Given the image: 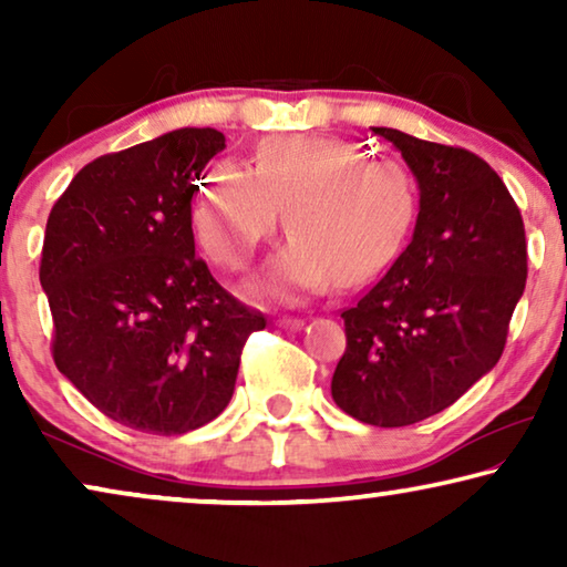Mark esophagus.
<instances>
[{
	"instance_id": "34e87169",
	"label": "esophagus",
	"mask_w": 567,
	"mask_h": 567,
	"mask_svg": "<svg viewBox=\"0 0 567 567\" xmlns=\"http://www.w3.org/2000/svg\"><path fill=\"white\" fill-rule=\"evenodd\" d=\"M276 324H278V328H284V330H301L307 322L301 320V317H278Z\"/></svg>"
}]
</instances>
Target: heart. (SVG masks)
Segmentation results:
<instances>
[{
  "label": "heart",
  "mask_w": 567,
  "mask_h": 567,
  "mask_svg": "<svg viewBox=\"0 0 567 567\" xmlns=\"http://www.w3.org/2000/svg\"><path fill=\"white\" fill-rule=\"evenodd\" d=\"M193 224L200 245L227 268H245L274 235L281 208L286 243L255 291L299 299L332 278L353 286L390 266L415 219V183L400 162L363 159L332 136H274L243 173L216 167Z\"/></svg>",
  "instance_id": "obj_1"
}]
</instances>
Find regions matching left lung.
Returning <instances> with one entry per match:
<instances>
[{
    "mask_svg": "<svg viewBox=\"0 0 567 567\" xmlns=\"http://www.w3.org/2000/svg\"><path fill=\"white\" fill-rule=\"evenodd\" d=\"M417 183L413 239L346 309L332 400L355 421L400 429L441 413L498 363L526 286L522 212L477 154L371 126Z\"/></svg>",
    "mask_w": 567,
    "mask_h": 567,
    "instance_id": "obj_1",
    "label": "left lung"
}]
</instances>
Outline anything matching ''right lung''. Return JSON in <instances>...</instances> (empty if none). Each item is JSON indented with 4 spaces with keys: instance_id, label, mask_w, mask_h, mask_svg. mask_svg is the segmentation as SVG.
Returning <instances> with one entry per match:
<instances>
[{
    "instance_id": "right-lung-1",
    "label": "right lung",
    "mask_w": 567,
    "mask_h": 567,
    "mask_svg": "<svg viewBox=\"0 0 567 567\" xmlns=\"http://www.w3.org/2000/svg\"><path fill=\"white\" fill-rule=\"evenodd\" d=\"M216 128H177L105 154L51 208L41 286L53 361L115 423L175 436L214 421L266 317L196 258L190 198L224 150Z\"/></svg>"
}]
</instances>
